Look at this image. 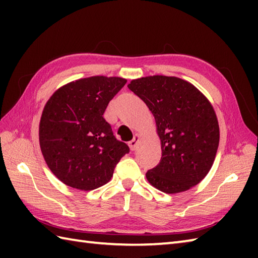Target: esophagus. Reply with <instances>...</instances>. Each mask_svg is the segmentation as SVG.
<instances>
[{"label": "esophagus", "mask_w": 258, "mask_h": 258, "mask_svg": "<svg viewBox=\"0 0 258 258\" xmlns=\"http://www.w3.org/2000/svg\"><path fill=\"white\" fill-rule=\"evenodd\" d=\"M139 142H140V135L139 134H135L134 138L132 141L128 142V146L131 147V150L135 151L138 149V145H139Z\"/></svg>", "instance_id": "1"}]
</instances>
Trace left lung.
<instances>
[{
    "label": "left lung",
    "mask_w": 258,
    "mask_h": 258,
    "mask_svg": "<svg viewBox=\"0 0 258 258\" xmlns=\"http://www.w3.org/2000/svg\"><path fill=\"white\" fill-rule=\"evenodd\" d=\"M127 86L154 115L161 139V161L147 171V180L167 194L199 184L210 172L220 143L211 103L193 84L175 76H147Z\"/></svg>",
    "instance_id": "1"
}]
</instances>
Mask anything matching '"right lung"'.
<instances>
[{
	"label": "right lung",
	"instance_id": "right-lung-1",
	"mask_svg": "<svg viewBox=\"0 0 258 258\" xmlns=\"http://www.w3.org/2000/svg\"><path fill=\"white\" fill-rule=\"evenodd\" d=\"M125 83L122 78L92 76L62 86L47 101L40 146L47 166L64 184L82 190L101 187L130 152L103 117Z\"/></svg>",
	"mask_w": 258,
	"mask_h": 258
}]
</instances>
